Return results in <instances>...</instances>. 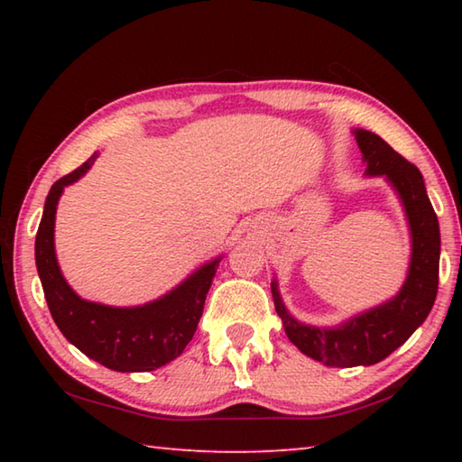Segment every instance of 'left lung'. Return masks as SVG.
Instances as JSON below:
<instances>
[{
  "label": "left lung",
  "mask_w": 462,
  "mask_h": 462,
  "mask_svg": "<svg viewBox=\"0 0 462 462\" xmlns=\"http://www.w3.org/2000/svg\"><path fill=\"white\" fill-rule=\"evenodd\" d=\"M356 143L366 161V173L385 175L400 193L411 228V263L405 285L393 300L366 314L353 318L340 328H314L300 324L287 314L277 283L271 291L275 310L283 322L287 338L303 355L324 365L346 366L374 365L387 358L395 348L424 324L438 293V263H440V228L426 195L420 169L395 152L381 136L369 130H356Z\"/></svg>",
  "instance_id": "1"
}]
</instances>
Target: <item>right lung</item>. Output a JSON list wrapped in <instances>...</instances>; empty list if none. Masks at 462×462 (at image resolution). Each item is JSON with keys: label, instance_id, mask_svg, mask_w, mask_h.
<instances>
[{"label": "right lung", "instance_id": "1", "mask_svg": "<svg viewBox=\"0 0 462 462\" xmlns=\"http://www.w3.org/2000/svg\"><path fill=\"white\" fill-rule=\"evenodd\" d=\"M96 159L93 152L46 195L34 245L38 275L54 324L83 355L112 371H154L181 355L193 338L220 261L208 263L183 285L143 308H109L81 300L62 279L54 256V214L65 185L88 173Z\"/></svg>", "mask_w": 462, "mask_h": 462}]
</instances>
